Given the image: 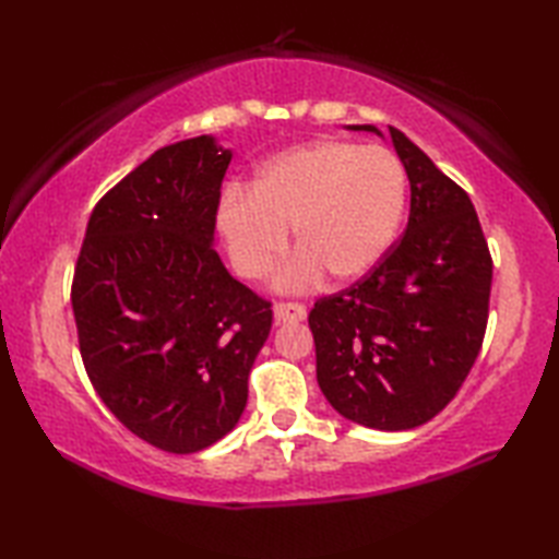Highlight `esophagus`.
Listing matches in <instances>:
<instances>
[{"mask_svg":"<svg viewBox=\"0 0 559 559\" xmlns=\"http://www.w3.org/2000/svg\"><path fill=\"white\" fill-rule=\"evenodd\" d=\"M273 317H276V322H302V319L307 317V310L305 305H298V302H278L276 307H273Z\"/></svg>","mask_w":559,"mask_h":559,"instance_id":"esophagus-1","label":"esophagus"}]
</instances>
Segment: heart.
Segmentation results:
<instances>
[{"label":"heart","mask_w":559,"mask_h":559,"mask_svg":"<svg viewBox=\"0 0 559 559\" xmlns=\"http://www.w3.org/2000/svg\"><path fill=\"white\" fill-rule=\"evenodd\" d=\"M406 197V170L389 148L319 139L261 163L249 192L228 189L216 225L233 269L249 281L269 276L295 228L302 249L278 286L307 290L324 271L336 281L367 276L396 242Z\"/></svg>","instance_id":"heart-1"}]
</instances>
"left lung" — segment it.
<instances>
[{
  "label": "left lung",
  "instance_id": "8db88e82",
  "mask_svg": "<svg viewBox=\"0 0 559 559\" xmlns=\"http://www.w3.org/2000/svg\"><path fill=\"white\" fill-rule=\"evenodd\" d=\"M382 136L372 124H353ZM411 182L406 235L310 312L317 382L343 418L413 430L456 396L488 326L492 257L468 194L389 127Z\"/></svg>",
  "mask_w": 559,
  "mask_h": 559
}]
</instances>
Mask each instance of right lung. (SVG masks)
<instances>
[{"label":"right lung","instance_id":"1","mask_svg":"<svg viewBox=\"0 0 559 559\" xmlns=\"http://www.w3.org/2000/svg\"><path fill=\"white\" fill-rule=\"evenodd\" d=\"M233 153L213 136L158 148L91 213L71 283L81 360L129 432L194 454L240 420L271 302L213 249Z\"/></svg>","mask_w":559,"mask_h":559}]
</instances>
